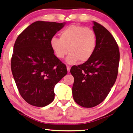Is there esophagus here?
Here are the masks:
<instances>
[{
	"label": "esophagus",
	"mask_w": 133,
	"mask_h": 133,
	"mask_svg": "<svg viewBox=\"0 0 133 133\" xmlns=\"http://www.w3.org/2000/svg\"><path fill=\"white\" fill-rule=\"evenodd\" d=\"M66 69H67V71H68V72H69V71H70V69H71V67L68 66V65H67Z\"/></svg>",
	"instance_id": "34e87169"
}]
</instances>
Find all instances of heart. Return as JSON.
<instances>
[{
	"instance_id": "obj_1",
	"label": "heart",
	"mask_w": 133,
	"mask_h": 133,
	"mask_svg": "<svg viewBox=\"0 0 133 133\" xmlns=\"http://www.w3.org/2000/svg\"><path fill=\"white\" fill-rule=\"evenodd\" d=\"M60 37H52L50 45L56 57L60 59L69 52L66 59L68 64H74L78 60L87 62L96 50V35L89 28L71 25L61 32Z\"/></svg>"
}]
</instances>
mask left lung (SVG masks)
Wrapping results in <instances>:
<instances>
[{
	"mask_svg": "<svg viewBox=\"0 0 133 133\" xmlns=\"http://www.w3.org/2000/svg\"><path fill=\"white\" fill-rule=\"evenodd\" d=\"M97 37L94 54L88 61L72 66L74 78V101L83 108H93L102 103L115 84L118 74L120 52L112 35L103 25L94 22Z\"/></svg>",
	"mask_w": 133,
	"mask_h": 133,
	"instance_id": "obj_1",
	"label": "left lung"
}]
</instances>
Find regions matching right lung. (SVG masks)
Listing matches in <instances>:
<instances>
[{
	"label": "right lung",
	"mask_w": 133,
	"mask_h": 133,
	"mask_svg": "<svg viewBox=\"0 0 133 133\" xmlns=\"http://www.w3.org/2000/svg\"><path fill=\"white\" fill-rule=\"evenodd\" d=\"M66 23L37 21L16 39L11 72L20 94L31 105L44 107L54 99V87L66 75V65L54 55L51 39Z\"/></svg>",
	"instance_id": "1"
}]
</instances>
